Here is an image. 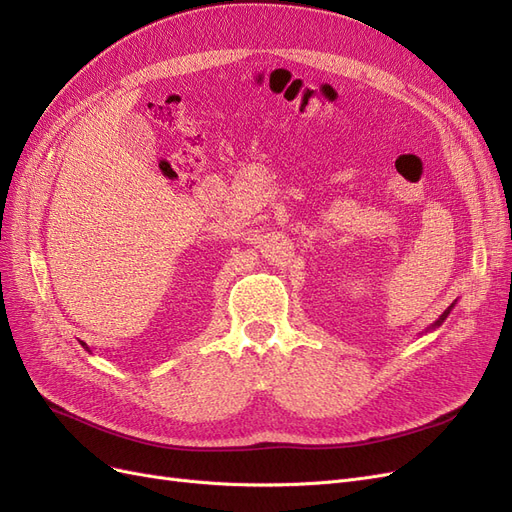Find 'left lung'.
<instances>
[{
	"label": "left lung",
	"instance_id": "left-lung-1",
	"mask_svg": "<svg viewBox=\"0 0 512 512\" xmlns=\"http://www.w3.org/2000/svg\"><path fill=\"white\" fill-rule=\"evenodd\" d=\"M453 307H455V303H453L451 307H446V309H444V314H442V316H440V318H438L436 322H433V324H431V327H429L427 331H436L438 327H442V322H444V320L448 318V314H451V309H453ZM427 331H425V333H427Z\"/></svg>",
	"mask_w": 512,
	"mask_h": 512
}]
</instances>
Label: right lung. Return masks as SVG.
I'll return each instance as SVG.
<instances>
[{"label":"right lung","mask_w":512,"mask_h":512,"mask_svg":"<svg viewBox=\"0 0 512 512\" xmlns=\"http://www.w3.org/2000/svg\"><path fill=\"white\" fill-rule=\"evenodd\" d=\"M81 346H83V348H87V344H85V342H81ZM87 350H89V348H87Z\"/></svg>","instance_id":"right-lung-1"}]
</instances>
